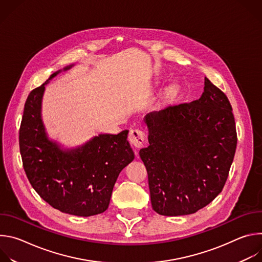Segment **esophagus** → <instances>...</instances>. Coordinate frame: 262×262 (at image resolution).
Masks as SVG:
<instances>
[{"instance_id": "34e87169", "label": "esophagus", "mask_w": 262, "mask_h": 262, "mask_svg": "<svg viewBox=\"0 0 262 262\" xmlns=\"http://www.w3.org/2000/svg\"><path fill=\"white\" fill-rule=\"evenodd\" d=\"M128 141L135 148H141L145 141V134L140 129H132L128 135Z\"/></svg>"}]
</instances>
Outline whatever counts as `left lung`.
<instances>
[{
    "instance_id": "left-lung-1",
    "label": "left lung",
    "mask_w": 262,
    "mask_h": 262,
    "mask_svg": "<svg viewBox=\"0 0 262 262\" xmlns=\"http://www.w3.org/2000/svg\"><path fill=\"white\" fill-rule=\"evenodd\" d=\"M144 120L149 146L140 158L154 210L184 215L209 204L225 185L237 143L226 94L205 78L199 99L151 112Z\"/></svg>"
}]
</instances>
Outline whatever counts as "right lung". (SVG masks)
<instances>
[{"instance_id":"add662e5","label":"right lung","mask_w":262,"mask_h":262,"mask_svg":"<svg viewBox=\"0 0 262 262\" xmlns=\"http://www.w3.org/2000/svg\"><path fill=\"white\" fill-rule=\"evenodd\" d=\"M60 71L32 90L26 100L19 128L23 166L33 189L51 206L65 213L90 216L107 209L117 177L135 155L126 140L127 129L118 135L100 134L70 150H61L49 140L41 119V100L45 86Z\"/></svg>"}]
</instances>
